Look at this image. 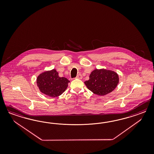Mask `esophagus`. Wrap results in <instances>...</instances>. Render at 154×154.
<instances>
[{
    "instance_id": "1",
    "label": "esophagus",
    "mask_w": 154,
    "mask_h": 154,
    "mask_svg": "<svg viewBox=\"0 0 154 154\" xmlns=\"http://www.w3.org/2000/svg\"><path fill=\"white\" fill-rule=\"evenodd\" d=\"M76 79H82V75H81V74H79V75H77V77H76Z\"/></svg>"
}]
</instances>
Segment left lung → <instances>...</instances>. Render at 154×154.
Returning <instances> with one entry per match:
<instances>
[{"label": "left lung", "mask_w": 154, "mask_h": 154, "mask_svg": "<svg viewBox=\"0 0 154 154\" xmlns=\"http://www.w3.org/2000/svg\"><path fill=\"white\" fill-rule=\"evenodd\" d=\"M119 82V75L115 72L106 69H95L89 75V79L84 83L94 94L103 96L110 93Z\"/></svg>", "instance_id": "obj_1"}]
</instances>
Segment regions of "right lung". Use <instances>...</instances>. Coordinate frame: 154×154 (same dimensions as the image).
<instances>
[{
  "mask_svg": "<svg viewBox=\"0 0 154 154\" xmlns=\"http://www.w3.org/2000/svg\"><path fill=\"white\" fill-rule=\"evenodd\" d=\"M37 85L42 93L50 97L60 96L65 91L69 81L60 77L55 69L41 73L37 78Z\"/></svg>",
  "mask_w": 154,
  "mask_h": 154,
  "instance_id": "1",
  "label": "right lung"
}]
</instances>
